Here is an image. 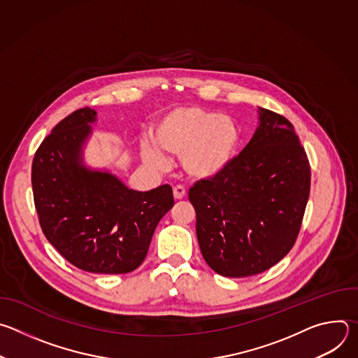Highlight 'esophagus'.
Wrapping results in <instances>:
<instances>
[{"label": "esophagus", "instance_id": "obj_1", "mask_svg": "<svg viewBox=\"0 0 358 358\" xmlns=\"http://www.w3.org/2000/svg\"><path fill=\"white\" fill-rule=\"evenodd\" d=\"M173 194H174L176 199H182L185 196L187 191H185V188L182 185H176L174 189H173Z\"/></svg>", "mask_w": 358, "mask_h": 358}]
</instances>
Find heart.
Returning <instances> with one entry per match:
<instances>
[{
    "label": "heart",
    "mask_w": 358,
    "mask_h": 358,
    "mask_svg": "<svg viewBox=\"0 0 358 358\" xmlns=\"http://www.w3.org/2000/svg\"><path fill=\"white\" fill-rule=\"evenodd\" d=\"M155 144L181 156L184 171L195 180H210L231 164L239 143L235 122L224 115L198 106H184L164 116L152 130ZM145 162L157 169L167 164L166 157L152 147L144 148Z\"/></svg>",
    "instance_id": "b5f03b06"
}]
</instances>
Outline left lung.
I'll list each match as a JSON object with an SVG mask.
<instances>
[{"instance_id":"1","label":"left lung","mask_w":358,"mask_h":358,"mask_svg":"<svg viewBox=\"0 0 358 358\" xmlns=\"http://www.w3.org/2000/svg\"><path fill=\"white\" fill-rule=\"evenodd\" d=\"M310 176L293 124L259 108V127L241 155L188 192L208 266L227 278H246L282 261L300 232Z\"/></svg>"}]
</instances>
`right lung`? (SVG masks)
Masks as SVG:
<instances>
[{"instance_id": "obj_1", "label": "right lung", "mask_w": 358, "mask_h": 358, "mask_svg": "<svg viewBox=\"0 0 358 358\" xmlns=\"http://www.w3.org/2000/svg\"><path fill=\"white\" fill-rule=\"evenodd\" d=\"M96 112L75 110L38 147L32 162L34 202L46 239L73 266L90 273H127L147 255L160 220L173 208L166 184L145 192L82 164L80 151Z\"/></svg>"}]
</instances>
